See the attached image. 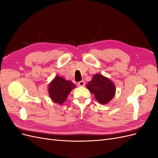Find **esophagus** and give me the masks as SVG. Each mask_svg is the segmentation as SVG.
Instances as JSON below:
<instances>
[{
  "label": "esophagus",
  "mask_w": 158,
  "mask_h": 158,
  "mask_svg": "<svg viewBox=\"0 0 158 158\" xmlns=\"http://www.w3.org/2000/svg\"><path fill=\"white\" fill-rule=\"evenodd\" d=\"M78 86L83 87V86H84V85H85V82H84V80L80 81V82H79L78 83Z\"/></svg>",
  "instance_id": "1"
}]
</instances>
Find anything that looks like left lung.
Instances as JSON below:
<instances>
[{"label":"left lung","instance_id":"8db88e82","mask_svg":"<svg viewBox=\"0 0 158 158\" xmlns=\"http://www.w3.org/2000/svg\"><path fill=\"white\" fill-rule=\"evenodd\" d=\"M87 88L95 95L101 104L108 103L115 95L116 88L112 81L100 74L94 75L92 80L86 84Z\"/></svg>","mask_w":158,"mask_h":158}]
</instances>
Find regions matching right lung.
I'll use <instances>...</instances> for the list:
<instances>
[{
    "label": "right lung",
    "instance_id": "1",
    "mask_svg": "<svg viewBox=\"0 0 158 158\" xmlns=\"http://www.w3.org/2000/svg\"><path fill=\"white\" fill-rule=\"evenodd\" d=\"M76 85L70 80L56 75L48 86V92L52 102L59 105L63 104L67 99L69 94Z\"/></svg>",
    "mask_w": 158,
    "mask_h": 158
}]
</instances>
